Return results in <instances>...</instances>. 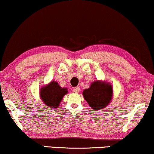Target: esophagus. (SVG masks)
<instances>
[{"label":"esophagus","instance_id":"obj_1","mask_svg":"<svg viewBox=\"0 0 154 154\" xmlns=\"http://www.w3.org/2000/svg\"><path fill=\"white\" fill-rule=\"evenodd\" d=\"M79 91H80L79 87H75L74 88H73V91H74L75 93H76V94L79 93Z\"/></svg>","mask_w":154,"mask_h":154}]
</instances>
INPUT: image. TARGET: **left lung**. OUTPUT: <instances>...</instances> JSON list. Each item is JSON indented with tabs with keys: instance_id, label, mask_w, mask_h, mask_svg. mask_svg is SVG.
I'll use <instances>...</instances> for the list:
<instances>
[{
	"instance_id": "1",
	"label": "left lung",
	"mask_w": 154,
	"mask_h": 154,
	"mask_svg": "<svg viewBox=\"0 0 154 154\" xmlns=\"http://www.w3.org/2000/svg\"><path fill=\"white\" fill-rule=\"evenodd\" d=\"M85 100L94 110H100L111 103L113 96V88L109 82L96 80L90 87L83 91Z\"/></svg>"
}]
</instances>
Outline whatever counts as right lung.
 <instances>
[{
    "mask_svg": "<svg viewBox=\"0 0 154 154\" xmlns=\"http://www.w3.org/2000/svg\"><path fill=\"white\" fill-rule=\"evenodd\" d=\"M68 93V88L60 87L57 82L51 81L40 88V97L45 105L55 109Z\"/></svg>",
    "mask_w": 154,
    "mask_h": 154,
    "instance_id": "right-lung-1",
    "label": "right lung"
}]
</instances>
